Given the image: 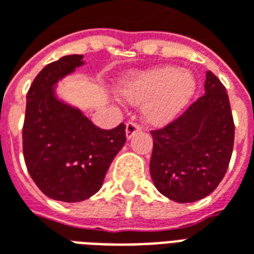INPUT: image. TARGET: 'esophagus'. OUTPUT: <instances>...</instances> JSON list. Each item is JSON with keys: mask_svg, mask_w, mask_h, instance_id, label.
Masks as SVG:
<instances>
[{"mask_svg": "<svg viewBox=\"0 0 254 254\" xmlns=\"http://www.w3.org/2000/svg\"><path fill=\"white\" fill-rule=\"evenodd\" d=\"M141 130V127L136 122H127V138H132L136 133Z\"/></svg>", "mask_w": 254, "mask_h": 254, "instance_id": "obj_1", "label": "esophagus"}]
</instances>
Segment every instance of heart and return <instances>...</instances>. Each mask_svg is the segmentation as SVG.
I'll return each instance as SVG.
<instances>
[{
	"label": "heart",
	"instance_id": "obj_1",
	"mask_svg": "<svg viewBox=\"0 0 254 254\" xmlns=\"http://www.w3.org/2000/svg\"><path fill=\"white\" fill-rule=\"evenodd\" d=\"M196 91V78L177 66H159L137 73L121 88L124 99L143 106L149 125L163 127L176 120Z\"/></svg>",
	"mask_w": 254,
	"mask_h": 254
}]
</instances>
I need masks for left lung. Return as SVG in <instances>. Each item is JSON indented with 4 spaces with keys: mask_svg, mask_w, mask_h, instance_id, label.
Masks as SVG:
<instances>
[{
    "mask_svg": "<svg viewBox=\"0 0 254 254\" xmlns=\"http://www.w3.org/2000/svg\"><path fill=\"white\" fill-rule=\"evenodd\" d=\"M205 94L162 129L152 130L149 163L156 189L173 201L193 202L212 193L229 167L234 121L229 95L212 72Z\"/></svg>",
    "mask_w": 254,
    "mask_h": 254,
    "instance_id": "obj_1",
    "label": "left lung"
}]
</instances>
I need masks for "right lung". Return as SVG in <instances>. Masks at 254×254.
<instances>
[{"label": "right lung", "mask_w": 254, "mask_h": 254, "mask_svg": "<svg viewBox=\"0 0 254 254\" xmlns=\"http://www.w3.org/2000/svg\"><path fill=\"white\" fill-rule=\"evenodd\" d=\"M84 64L72 54L38 73L27 94L23 154L31 178L47 197L87 200L99 190L111 162L127 141L125 125L95 127L81 111L56 95V85Z\"/></svg>", "instance_id": "add662e5"}]
</instances>
